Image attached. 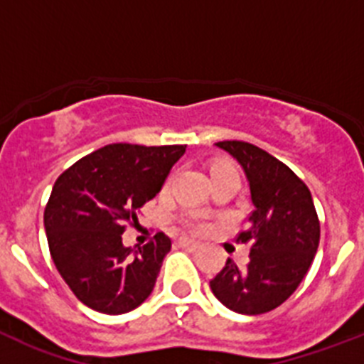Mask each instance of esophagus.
Instances as JSON below:
<instances>
[{
	"label": "esophagus",
	"instance_id": "obj_1",
	"mask_svg": "<svg viewBox=\"0 0 364 364\" xmlns=\"http://www.w3.org/2000/svg\"><path fill=\"white\" fill-rule=\"evenodd\" d=\"M178 246L182 247V250H186V252H197L198 247H200V244L189 239H180Z\"/></svg>",
	"mask_w": 364,
	"mask_h": 364
}]
</instances>
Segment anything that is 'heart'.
<instances>
[{
  "mask_svg": "<svg viewBox=\"0 0 364 364\" xmlns=\"http://www.w3.org/2000/svg\"><path fill=\"white\" fill-rule=\"evenodd\" d=\"M188 228L191 231H195V233H202V231H205V224L200 220V218H189Z\"/></svg>",
  "mask_w": 364,
  "mask_h": 364,
  "instance_id": "1",
  "label": "heart"
}]
</instances>
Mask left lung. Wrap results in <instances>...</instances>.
I'll use <instances>...</instances> for the list:
<instances>
[{
  "label": "left lung",
  "mask_w": 364,
  "mask_h": 364,
  "mask_svg": "<svg viewBox=\"0 0 364 364\" xmlns=\"http://www.w3.org/2000/svg\"><path fill=\"white\" fill-rule=\"evenodd\" d=\"M242 167L253 211L239 240L250 244V262L239 268L228 259L210 288L230 310L260 315L290 297L319 247V218L306 184L260 147L239 140L218 142Z\"/></svg>",
  "instance_id": "left-lung-1"
}]
</instances>
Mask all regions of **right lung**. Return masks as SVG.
Returning <instances> with one entry per match:
<instances>
[{
	"instance_id": "obj_1",
	"label": "right lung",
	"mask_w": 364,
	"mask_h": 364,
	"mask_svg": "<svg viewBox=\"0 0 364 364\" xmlns=\"http://www.w3.org/2000/svg\"><path fill=\"white\" fill-rule=\"evenodd\" d=\"M184 153L186 146L111 144L56 180L43 215L50 257L73 294L91 310L127 314L153 291L171 240L156 233L153 242L131 250L122 235Z\"/></svg>"
}]
</instances>
